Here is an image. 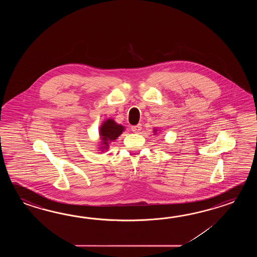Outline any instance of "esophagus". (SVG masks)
I'll list each match as a JSON object with an SVG mask.
<instances>
[{"label":"esophagus","mask_w":257,"mask_h":257,"mask_svg":"<svg viewBox=\"0 0 257 257\" xmlns=\"http://www.w3.org/2000/svg\"><path fill=\"white\" fill-rule=\"evenodd\" d=\"M131 131L135 132V133H139L140 131H142V125L139 124V125H136V126H131Z\"/></svg>","instance_id":"esophagus-1"}]
</instances>
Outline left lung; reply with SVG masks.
<instances>
[{
	"mask_svg": "<svg viewBox=\"0 0 257 257\" xmlns=\"http://www.w3.org/2000/svg\"><path fill=\"white\" fill-rule=\"evenodd\" d=\"M155 131H154V132H155Z\"/></svg>",
	"mask_w": 257,
	"mask_h": 257,
	"instance_id": "8db88e82",
	"label": "left lung"
}]
</instances>
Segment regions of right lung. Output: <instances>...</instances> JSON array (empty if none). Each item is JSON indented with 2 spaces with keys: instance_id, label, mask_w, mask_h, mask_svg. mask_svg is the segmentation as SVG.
<instances>
[{
  "instance_id": "obj_1",
  "label": "right lung",
  "mask_w": 257,
  "mask_h": 257,
  "mask_svg": "<svg viewBox=\"0 0 257 257\" xmlns=\"http://www.w3.org/2000/svg\"><path fill=\"white\" fill-rule=\"evenodd\" d=\"M124 131V126L116 124L113 119H107L104 121L102 124V126H100V137L102 140V144L103 146L101 148L102 151H104V149L106 150L108 148V144L110 142L115 141L117 137L122 134V132Z\"/></svg>"
}]
</instances>
